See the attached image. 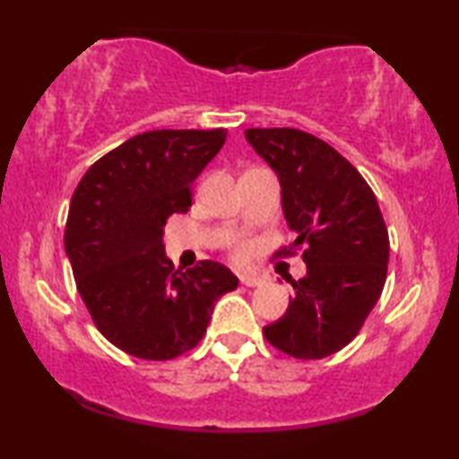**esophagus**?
<instances>
[{
    "label": "esophagus",
    "instance_id": "esophagus-1",
    "mask_svg": "<svg viewBox=\"0 0 459 459\" xmlns=\"http://www.w3.org/2000/svg\"><path fill=\"white\" fill-rule=\"evenodd\" d=\"M240 281L248 288H256V286L265 284V278H261V275H256V273H244V275H240Z\"/></svg>",
    "mask_w": 459,
    "mask_h": 459
}]
</instances>
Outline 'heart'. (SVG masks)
I'll use <instances>...</instances> for the list:
<instances>
[{"label":"heart","instance_id":"1","mask_svg":"<svg viewBox=\"0 0 459 459\" xmlns=\"http://www.w3.org/2000/svg\"><path fill=\"white\" fill-rule=\"evenodd\" d=\"M247 248H238L236 250V256H238V259H247Z\"/></svg>","mask_w":459,"mask_h":459}]
</instances>
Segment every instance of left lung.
<instances>
[{
    "instance_id": "8db88e82",
    "label": "left lung",
    "mask_w": 459,
    "mask_h": 459,
    "mask_svg": "<svg viewBox=\"0 0 459 459\" xmlns=\"http://www.w3.org/2000/svg\"><path fill=\"white\" fill-rule=\"evenodd\" d=\"M255 152L278 173L281 209L303 248L307 275L267 342L297 359H322L353 341L386 281L388 231L361 173L330 143L292 127L247 129Z\"/></svg>"
}]
</instances>
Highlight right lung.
Segmentation results:
<instances>
[{
  "instance_id": "right-lung-1",
  "label": "right lung",
  "mask_w": 459,
  "mask_h": 459,
  "mask_svg": "<svg viewBox=\"0 0 459 459\" xmlns=\"http://www.w3.org/2000/svg\"><path fill=\"white\" fill-rule=\"evenodd\" d=\"M225 129L134 135L87 169L68 209L65 248L77 290L104 338L148 361L203 341L212 307L238 278L217 261L187 272L167 259L162 234L192 206V184L225 143Z\"/></svg>"
}]
</instances>
